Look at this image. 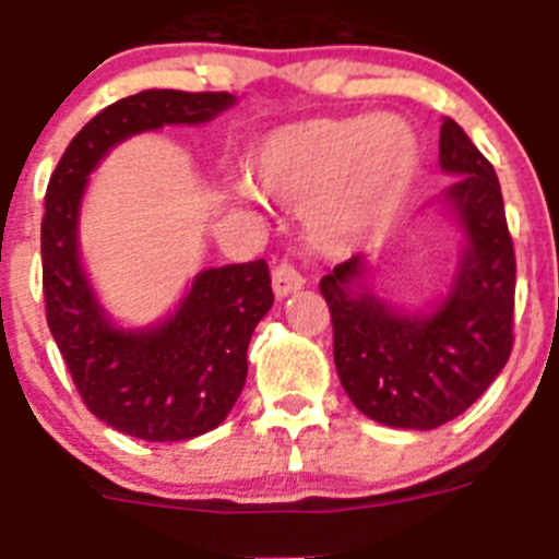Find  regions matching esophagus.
I'll use <instances>...</instances> for the list:
<instances>
[{
  "label": "esophagus",
  "instance_id": "34e87169",
  "mask_svg": "<svg viewBox=\"0 0 559 559\" xmlns=\"http://www.w3.org/2000/svg\"><path fill=\"white\" fill-rule=\"evenodd\" d=\"M306 284L304 273H300L295 264H286V261H281L278 267L273 270V292L275 298H286V295H292V292H298L300 286Z\"/></svg>",
  "mask_w": 559,
  "mask_h": 559
}]
</instances>
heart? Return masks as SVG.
I'll list each match as a JSON object with an SVG mask.
<instances>
[{"label":"heart","mask_w":559,"mask_h":559,"mask_svg":"<svg viewBox=\"0 0 559 559\" xmlns=\"http://www.w3.org/2000/svg\"><path fill=\"white\" fill-rule=\"evenodd\" d=\"M420 173L415 130L395 117L309 119L270 133L250 158V180L281 203H304L311 239L325 250L359 245L399 217Z\"/></svg>","instance_id":"obj_1"}]
</instances>
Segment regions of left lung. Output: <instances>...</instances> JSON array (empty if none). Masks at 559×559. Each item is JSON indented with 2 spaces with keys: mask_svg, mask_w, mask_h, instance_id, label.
<instances>
[{
  "mask_svg": "<svg viewBox=\"0 0 559 559\" xmlns=\"http://www.w3.org/2000/svg\"><path fill=\"white\" fill-rule=\"evenodd\" d=\"M440 167L456 175L442 192L465 234L449 295L429 311H399L361 284V255L323 275L334 325V365L356 409L376 424L429 431L449 424L504 370L512 350L515 250L490 160L445 119Z\"/></svg>",
  "mask_w": 559,
  "mask_h": 559,
  "instance_id": "left-lung-1",
  "label": "left lung"
}]
</instances>
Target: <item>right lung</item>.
Returning <instances> with one entry per match:
<instances>
[{"instance_id": "obj_1", "label": "right lung", "mask_w": 559, "mask_h": 559, "mask_svg": "<svg viewBox=\"0 0 559 559\" xmlns=\"http://www.w3.org/2000/svg\"><path fill=\"white\" fill-rule=\"evenodd\" d=\"M234 103L228 92L173 88L119 99L74 135L47 186L41 264L49 331L88 412L139 440H192L228 417L248 379L250 336L273 306L270 270L264 259L203 270L164 323L117 329L80 264L85 183L130 135L211 122Z\"/></svg>"}]
</instances>
